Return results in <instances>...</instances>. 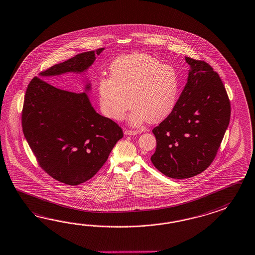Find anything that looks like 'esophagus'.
Listing matches in <instances>:
<instances>
[{
	"mask_svg": "<svg viewBox=\"0 0 255 255\" xmlns=\"http://www.w3.org/2000/svg\"><path fill=\"white\" fill-rule=\"evenodd\" d=\"M138 133V130H125V135H135Z\"/></svg>",
	"mask_w": 255,
	"mask_h": 255,
	"instance_id": "34e87169",
	"label": "esophagus"
}]
</instances>
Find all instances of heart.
<instances>
[{
  "instance_id": "b5f03b06",
  "label": "heart",
  "mask_w": 255,
  "mask_h": 255,
  "mask_svg": "<svg viewBox=\"0 0 255 255\" xmlns=\"http://www.w3.org/2000/svg\"><path fill=\"white\" fill-rule=\"evenodd\" d=\"M111 78L102 77L98 92L102 113L110 119H124L132 103L130 125L147 120L161 122L176 105L179 79L175 68L145 53H133L115 60Z\"/></svg>"
}]
</instances>
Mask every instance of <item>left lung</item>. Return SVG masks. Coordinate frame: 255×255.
Listing matches in <instances>:
<instances>
[{"label": "left lung", "instance_id": "obj_1", "mask_svg": "<svg viewBox=\"0 0 255 255\" xmlns=\"http://www.w3.org/2000/svg\"><path fill=\"white\" fill-rule=\"evenodd\" d=\"M187 83L172 113L153 129L151 161L164 176L184 179L202 173L215 158L231 118V102L210 64L186 57Z\"/></svg>", "mask_w": 255, "mask_h": 255}]
</instances>
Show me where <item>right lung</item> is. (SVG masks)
Returning <instances> with one entry per match:
<instances>
[{"mask_svg":"<svg viewBox=\"0 0 255 255\" xmlns=\"http://www.w3.org/2000/svg\"><path fill=\"white\" fill-rule=\"evenodd\" d=\"M103 49L80 53L41 71L24 95L21 118L29 146L46 174L69 186L95 176L124 132L113 120L97 114L85 92L59 89L41 78L82 72Z\"/></svg>","mask_w":255,"mask_h":255,"instance_id":"add662e5","label":"right lung"}]
</instances>
